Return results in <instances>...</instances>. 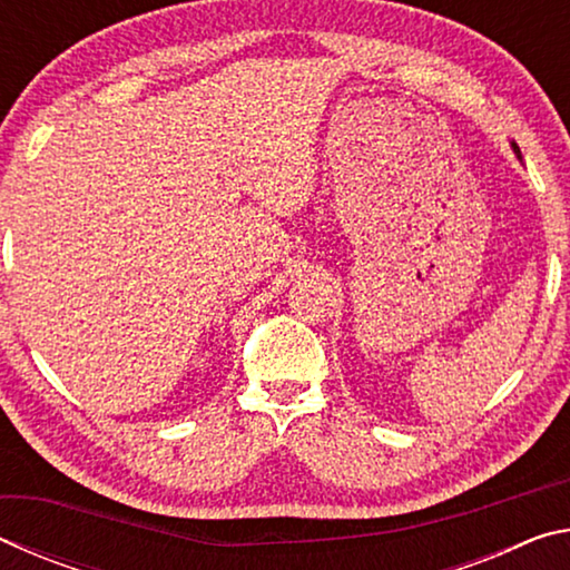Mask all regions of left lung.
<instances>
[{
	"label": "left lung",
	"mask_w": 570,
	"mask_h": 570,
	"mask_svg": "<svg viewBox=\"0 0 570 570\" xmlns=\"http://www.w3.org/2000/svg\"><path fill=\"white\" fill-rule=\"evenodd\" d=\"M513 150H515V156L520 158V150H518V146H515V142H513Z\"/></svg>",
	"instance_id": "1"
}]
</instances>
